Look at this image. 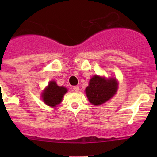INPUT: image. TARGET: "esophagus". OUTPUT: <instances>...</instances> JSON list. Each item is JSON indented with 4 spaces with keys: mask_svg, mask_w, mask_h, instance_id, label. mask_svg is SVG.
Segmentation results:
<instances>
[{
    "mask_svg": "<svg viewBox=\"0 0 157 157\" xmlns=\"http://www.w3.org/2000/svg\"><path fill=\"white\" fill-rule=\"evenodd\" d=\"M73 90H74L75 92H78L79 90H80V87H79L78 86H74V87H73Z\"/></svg>",
    "mask_w": 157,
    "mask_h": 157,
    "instance_id": "1",
    "label": "esophagus"
}]
</instances>
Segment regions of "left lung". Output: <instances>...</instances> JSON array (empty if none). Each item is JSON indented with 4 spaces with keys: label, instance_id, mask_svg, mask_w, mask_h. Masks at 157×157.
<instances>
[{
    "label": "left lung",
    "instance_id": "1",
    "mask_svg": "<svg viewBox=\"0 0 157 157\" xmlns=\"http://www.w3.org/2000/svg\"><path fill=\"white\" fill-rule=\"evenodd\" d=\"M117 89L118 83L115 79L94 76L90 80L86 89V94L92 104L99 105L110 99L116 93Z\"/></svg>",
    "mask_w": 157,
    "mask_h": 157
}]
</instances>
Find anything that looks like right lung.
<instances>
[{"mask_svg": "<svg viewBox=\"0 0 157 157\" xmlns=\"http://www.w3.org/2000/svg\"><path fill=\"white\" fill-rule=\"evenodd\" d=\"M67 91L65 87L58 86L55 81H51L42 93V99L49 106L55 107L61 103L63 96Z\"/></svg>", "mask_w": 157, "mask_h": 157, "instance_id": "obj_1", "label": "right lung"}]
</instances>
